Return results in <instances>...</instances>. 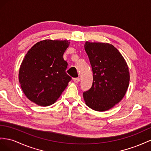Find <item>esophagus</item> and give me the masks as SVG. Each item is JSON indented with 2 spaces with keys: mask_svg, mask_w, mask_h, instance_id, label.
Masks as SVG:
<instances>
[{
  "mask_svg": "<svg viewBox=\"0 0 151 151\" xmlns=\"http://www.w3.org/2000/svg\"><path fill=\"white\" fill-rule=\"evenodd\" d=\"M73 81H74V82L75 83H78V82H79L80 81V78H73Z\"/></svg>",
  "mask_w": 151,
  "mask_h": 151,
  "instance_id": "1",
  "label": "esophagus"
}]
</instances>
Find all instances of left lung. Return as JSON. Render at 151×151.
Returning a JSON list of instances; mask_svg holds the SVG:
<instances>
[{"label": "left lung", "mask_w": 151, "mask_h": 151, "mask_svg": "<svg viewBox=\"0 0 151 151\" xmlns=\"http://www.w3.org/2000/svg\"><path fill=\"white\" fill-rule=\"evenodd\" d=\"M93 71L92 87L83 93L85 104L97 111L117 104L125 95L130 81L127 64L119 50L108 43L86 42Z\"/></svg>", "instance_id": "left-lung-1"}]
</instances>
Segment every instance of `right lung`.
Instances as JSON below:
<instances>
[{
  "label": "right lung",
  "mask_w": 151,
  "mask_h": 151,
  "mask_svg": "<svg viewBox=\"0 0 151 151\" xmlns=\"http://www.w3.org/2000/svg\"><path fill=\"white\" fill-rule=\"evenodd\" d=\"M68 40L37 42L25 55L19 71V81L29 101L40 106L53 104L71 81L63 59Z\"/></svg>",
  "instance_id": "right-lung-1"
}]
</instances>
